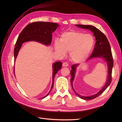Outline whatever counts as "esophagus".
Masks as SVG:
<instances>
[{
  "mask_svg": "<svg viewBox=\"0 0 122 122\" xmlns=\"http://www.w3.org/2000/svg\"><path fill=\"white\" fill-rule=\"evenodd\" d=\"M62 66H63V67H68V64L67 62H64V63L62 64Z\"/></svg>",
  "mask_w": 122,
  "mask_h": 122,
  "instance_id": "34e87169",
  "label": "esophagus"
}]
</instances>
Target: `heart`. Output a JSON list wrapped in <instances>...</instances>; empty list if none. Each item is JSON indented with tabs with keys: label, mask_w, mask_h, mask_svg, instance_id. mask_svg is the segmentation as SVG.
<instances>
[{
	"label": "heart",
	"mask_w": 122,
	"mask_h": 122,
	"mask_svg": "<svg viewBox=\"0 0 122 122\" xmlns=\"http://www.w3.org/2000/svg\"><path fill=\"white\" fill-rule=\"evenodd\" d=\"M95 44L94 36L91 34L71 30L61 35L60 42L55 41L54 48L56 52L62 56L70 52L71 60L76 63L86 61L93 50Z\"/></svg>",
	"instance_id": "1"
}]
</instances>
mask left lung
Instances as JSON below:
<instances>
[{"label": "left lung", "mask_w": 122, "mask_h": 122, "mask_svg": "<svg viewBox=\"0 0 122 122\" xmlns=\"http://www.w3.org/2000/svg\"><path fill=\"white\" fill-rule=\"evenodd\" d=\"M76 26L78 27H80L83 29H90L91 31L93 32L94 36H95L96 42L95 43V47L94 48L93 53H92L91 56L87 58V61L94 57H101L103 58L106 61L108 65V76L107 79L106 81V83L105 86L103 87L102 89L100 91L96 94L94 95L91 96H83L77 93L73 88V81L75 77V73L76 72V68L78 67V64L73 65L71 67L72 70L71 71V83L73 90L75 92L76 94L78 96L84 100H90L93 99L98 97L99 96L102 94L104 91L106 89L112 82V70L113 66V61L112 58V53L111 48L107 38H106L105 35L102 33L100 30L95 27V26L89 25H81L76 24Z\"/></svg>", "instance_id": "obj_1"}]
</instances>
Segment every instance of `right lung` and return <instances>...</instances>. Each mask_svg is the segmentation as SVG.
Here are the masks:
<instances>
[{
    "instance_id": "1",
    "label": "right lung",
    "mask_w": 122,
    "mask_h": 122,
    "mask_svg": "<svg viewBox=\"0 0 122 122\" xmlns=\"http://www.w3.org/2000/svg\"><path fill=\"white\" fill-rule=\"evenodd\" d=\"M59 25L56 23L48 22H35L27 25L20 33L17 39L15 46L14 54V61H15L18 52L22 44L28 41H36L45 45H50L52 41V33L56 30ZM62 62L61 61L55 62L53 64L52 84L49 93L45 98L50 93L54 84V79L55 74L61 68Z\"/></svg>"
}]
</instances>
